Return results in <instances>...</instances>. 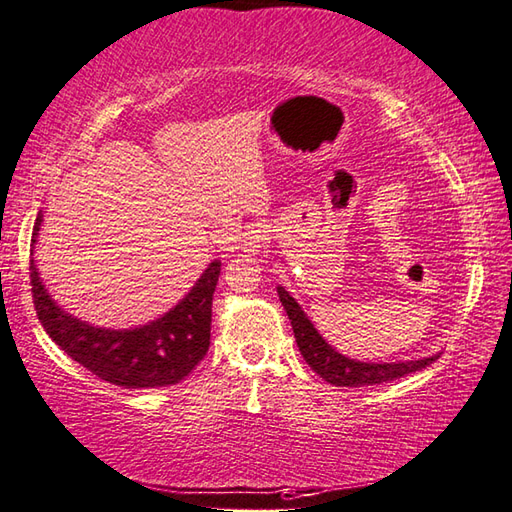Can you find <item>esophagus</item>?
<instances>
[{
	"mask_svg": "<svg viewBox=\"0 0 512 512\" xmlns=\"http://www.w3.org/2000/svg\"><path fill=\"white\" fill-rule=\"evenodd\" d=\"M266 239H268V228L262 222L248 224L246 230L242 233V250H244V253L257 255L259 250L264 248Z\"/></svg>",
	"mask_w": 512,
	"mask_h": 512,
	"instance_id": "esophagus-1",
	"label": "esophagus"
}]
</instances>
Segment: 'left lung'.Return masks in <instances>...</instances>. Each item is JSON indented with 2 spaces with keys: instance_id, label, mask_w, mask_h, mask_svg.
<instances>
[{
  "instance_id": "8db88e82",
  "label": "left lung",
  "mask_w": 512,
  "mask_h": 512,
  "mask_svg": "<svg viewBox=\"0 0 512 512\" xmlns=\"http://www.w3.org/2000/svg\"><path fill=\"white\" fill-rule=\"evenodd\" d=\"M277 295L290 319V326H293L299 353H302L306 364L313 368L324 382L333 386L357 388V386L386 384V382H393V379H399L408 373H415V370L430 366L439 357V355H433V357L415 359V362H393V364L355 362V359L339 355L337 350L317 333V328L306 317L302 306L288 295V290L284 286H277Z\"/></svg>"
}]
</instances>
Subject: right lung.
<instances>
[{
    "label": "right lung",
    "instance_id": "obj_1",
    "mask_svg": "<svg viewBox=\"0 0 512 512\" xmlns=\"http://www.w3.org/2000/svg\"><path fill=\"white\" fill-rule=\"evenodd\" d=\"M42 213L30 239V286L39 322L48 337L95 377L122 388H162L190 375L210 346L213 293L222 262L215 259L175 308L146 326L110 330L95 328L59 308L39 279L33 248Z\"/></svg>",
    "mask_w": 512,
    "mask_h": 512
}]
</instances>
